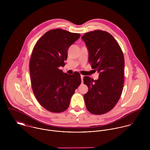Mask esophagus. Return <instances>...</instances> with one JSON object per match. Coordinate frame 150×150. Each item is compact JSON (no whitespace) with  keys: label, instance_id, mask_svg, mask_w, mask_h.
<instances>
[{"label":"esophagus","instance_id":"34e87169","mask_svg":"<svg viewBox=\"0 0 150 150\" xmlns=\"http://www.w3.org/2000/svg\"><path fill=\"white\" fill-rule=\"evenodd\" d=\"M83 78H84V76L83 75H81V82H83Z\"/></svg>","mask_w":150,"mask_h":150}]
</instances>
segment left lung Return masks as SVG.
I'll list each match as a JSON object with an SVG mask.
<instances>
[{
  "label": "left lung",
  "mask_w": 150,
  "mask_h": 150,
  "mask_svg": "<svg viewBox=\"0 0 150 150\" xmlns=\"http://www.w3.org/2000/svg\"><path fill=\"white\" fill-rule=\"evenodd\" d=\"M88 50V61L99 73L98 80L84 76L88 88L84 95L87 110L93 114H103L112 110L122 94L124 82V57L114 37L106 31L96 30L82 36Z\"/></svg>",
  "instance_id": "left-lung-1"
}]
</instances>
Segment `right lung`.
Here are the masks:
<instances>
[{
	"mask_svg": "<svg viewBox=\"0 0 150 150\" xmlns=\"http://www.w3.org/2000/svg\"><path fill=\"white\" fill-rule=\"evenodd\" d=\"M80 34L61 29L47 32L36 43L30 59L32 88L42 106L52 112H61L69 106L81 80L79 72L67 74L59 69L65 65L69 47Z\"/></svg>",
	"mask_w": 150,
	"mask_h": 150,
	"instance_id": "obj_1",
	"label": "right lung"
}]
</instances>
